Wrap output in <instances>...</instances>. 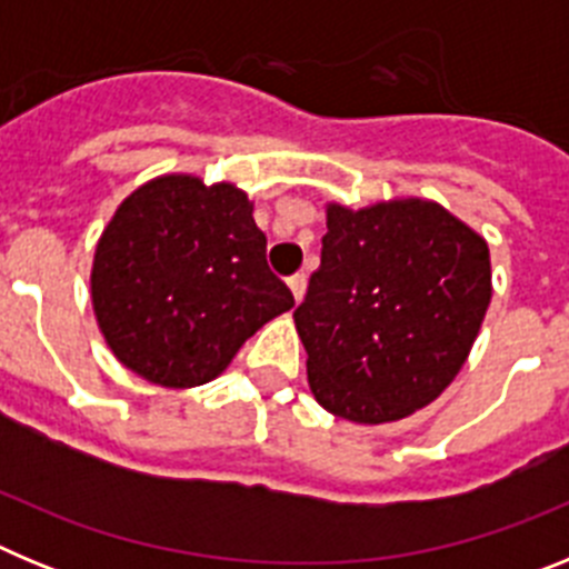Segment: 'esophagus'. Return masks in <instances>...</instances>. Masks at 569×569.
Listing matches in <instances>:
<instances>
[{
	"label": "esophagus",
	"mask_w": 569,
	"mask_h": 569,
	"mask_svg": "<svg viewBox=\"0 0 569 569\" xmlns=\"http://www.w3.org/2000/svg\"><path fill=\"white\" fill-rule=\"evenodd\" d=\"M288 288H290V293H293L296 305H299V301L305 299V290H308V276H305V273L290 276V279H288Z\"/></svg>",
	"instance_id": "34e87169"
}]
</instances>
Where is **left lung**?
Masks as SVG:
<instances>
[{"instance_id":"left-lung-1","label":"left lung","mask_w":569,"mask_h":569,"mask_svg":"<svg viewBox=\"0 0 569 569\" xmlns=\"http://www.w3.org/2000/svg\"><path fill=\"white\" fill-rule=\"evenodd\" d=\"M490 296L487 241L441 204H328L321 264L293 313L316 401L356 425L427 407L470 356Z\"/></svg>"}]
</instances>
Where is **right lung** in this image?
I'll list each match as a JSON object with an SVG mask.
<instances>
[{
    "label": "right lung",
    "instance_id": "right-lung-1",
    "mask_svg": "<svg viewBox=\"0 0 569 569\" xmlns=\"http://www.w3.org/2000/svg\"><path fill=\"white\" fill-rule=\"evenodd\" d=\"M90 299L116 359L162 387L216 379L261 325L293 308L248 193L184 173L150 179L116 208Z\"/></svg>",
    "mask_w": 569,
    "mask_h": 569
}]
</instances>
